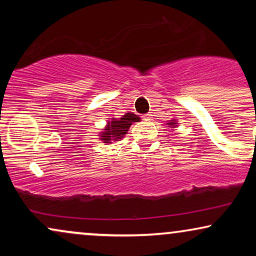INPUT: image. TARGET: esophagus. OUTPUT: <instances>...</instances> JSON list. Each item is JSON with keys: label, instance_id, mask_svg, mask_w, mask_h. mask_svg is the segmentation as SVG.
<instances>
[{"label": "esophagus", "instance_id": "34e87169", "mask_svg": "<svg viewBox=\"0 0 256 256\" xmlns=\"http://www.w3.org/2000/svg\"><path fill=\"white\" fill-rule=\"evenodd\" d=\"M152 113H148V114H146V116H144V119H146V120H152Z\"/></svg>", "mask_w": 256, "mask_h": 256}]
</instances>
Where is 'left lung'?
<instances>
[{
  "instance_id": "1",
  "label": "left lung",
  "mask_w": 256,
  "mask_h": 256,
  "mask_svg": "<svg viewBox=\"0 0 256 256\" xmlns=\"http://www.w3.org/2000/svg\"><path fill=\"white\" fill-rule=\"evenodd\" d=\"M167 125H170V126H171V128H176V126H177V124H176V120H174V119L171 120V122H167Z\"/></svg>"
}]
</instances>
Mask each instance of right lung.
Wrapping results in <instances>:
<instances>
[{
    "instance_id": "1",
    "label": "right lung",
    "mask_w": 256,
    "mask_h": 256,
    "mask_svg": "<svg viewBox=\"0 0 256 256\" xmlns=\"http://www.w3.org/2000/svg\"><path fill=\"white\" fill-rule=\"evenodd\" d=\"M140 116L134 113H126L120 119L112 118L110 122H107V125H106V128H104V132L100 134V140L104 143H112L122 140L128 134L130 126L134 122H140Z\"/></svg>"
}]
</instances>
